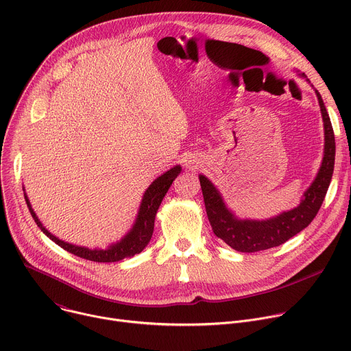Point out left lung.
I'll return each mask as SVG.
<instances>
[{
  "mask_svg": "<svg viewBox=\"0 0 351 351\" xmlns=\"http://www.w3.org/2000/svg\"><path fill=\"white\" fill-rule=\"evenodd\" d=\"M298 76L307 77L304 73H298ZM315 94L318 97L324 121V158L315 179L304 191L302 203L297 207L269 219H240L233 214L232 210L226 207L222 194L213 184V182L204 175H198L213 230L217 237L222 239L236 252L256 253L261 252V250L280 245L307 228L318 214L333 175L336 145L332 123L322 97L318 90H315Z\"/></svg>",
  "mask_w": 351,
  "mask_h": 351,
  "instance_id": "8db88e82",
  "label": "left lung"
}]
</instances>
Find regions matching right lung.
I'll return each mask as SVG.
<instances>
[{
	"instance_id": "obj_1",
	"label": "right lung",
	"mask_w": 351,
	"mask_h": 351,
	"mask_svg": "<svg viewBox=\"0 0 351 351\" xmlns=\"http://www.w3.org/2000/svg\"><path fill=\"white\" fill-rule=\"evenodd\" d=\"M180 171H182V167L176 165V167L171 168L169 171H167L165 173H162L161 176H158L152 184L148 186V189L143 194L141 204H140V208H138V213H137V217H136V221H134L132 229L119 241L108 245V248H106V250H101V248L91 250V248H87L83 245L71 244L68 241L58 239L53 233H49L43 226V223L37 218L36 213L33 211L26 193H25V199H26V204L29 207V211H30L34 222L41 229V232L47 237L51 239L54 243H57L60 247L66 250V252H69L80 258L94 261V263H117L123 258H129V257H133L134 254L141 253L144 247L148 244V241L152 240L157 211L162 203V198L165 197L172 182L178 178ZM23 190H25V187H23Z\"/></svg>"
}]
</instances>
